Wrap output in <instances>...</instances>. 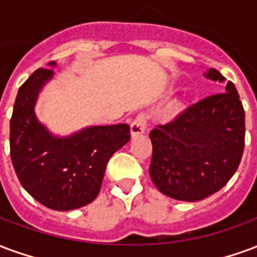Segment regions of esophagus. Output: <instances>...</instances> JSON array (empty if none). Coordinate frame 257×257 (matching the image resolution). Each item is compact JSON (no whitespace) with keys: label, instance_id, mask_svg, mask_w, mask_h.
Wrapping results in <instances>:
<instances>
[{"label":"esophagus","instance_id":"obj_1","mask_svg":"<svg viewBox=\"0 0 257 257\" xmlns=\"http://www.w3.org/2000/svg\"><path fill=\"white\" fill-rule=\"evenodd\" d=\"M146 126H147V119H146L145 114H140L135 118L132 123H131V135L132 136H138V135L145 134Z\"/></svg>","mask_w":257,"mask_h":257}]
</instances>
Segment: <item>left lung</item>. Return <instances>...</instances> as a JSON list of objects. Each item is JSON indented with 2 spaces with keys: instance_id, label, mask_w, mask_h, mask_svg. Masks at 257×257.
Returning a JSON list of instances; mask_svg holds the SVG:
<instances>
[{
  "instance_id": "8db88e82",
  "label": "left lung",
  "mask_w": 257,
  "mask_h": 257,
  "mask_svg": "<svg viewBox=\"0 0 257 257\" xmlns=\"http://www.w3.org/2000/svg\"><path fill=\"white\" fill-rule=\"evenodd\" d=\"M205 77L226 79L215 68ZM150 139V176L162 194L194 202L219 191L238 169L245 146V111L234 84L158 125Z\"/></svg>"
}]
</instances>
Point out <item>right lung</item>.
Returning <instances> with one entry per match:
<instances>
[{"label": "right lung", "mask_w": 257, "mask_h": 257, "mask_svg": "<svg viewBox=\"0 0 257 257\" xmlns=\"http://www.w3.org/2000/svg\"><path fill=\"white\" fill-rule=\"evenodd\" d=\"M52 77V68H38L19 88L11 118V160L33 198L49 209L71 210L97 197L107 162L128 143L131 131L117 123L53 136L34 112L40 90Z\"/></svg>", "instance_id": "add662e5"}]
</instances>
